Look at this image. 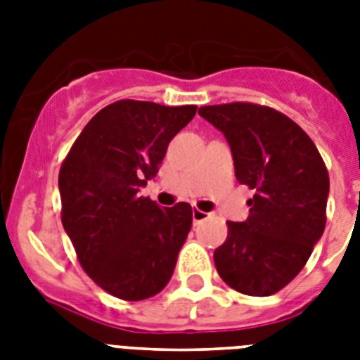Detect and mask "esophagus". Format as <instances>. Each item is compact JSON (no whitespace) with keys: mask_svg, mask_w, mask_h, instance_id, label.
<instances>
[{"mask_svg":"<svg viewBox=\"0 0 360 360\" xmlns=\"http://www.w3.org/2000/svg\"><path fill=\"white\" fill-rule=\"evenodd\" d=\"M205 219H207V213H203L200 209H192V222H194V226H198Z\"/></svg>","mask_w":360,"mask_h":360,"instance_id":"obj_1","label":"esophagus"}]
</instances>
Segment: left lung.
<instances>
[{
  "label": "left lung",
  "instance_id": "left-lung-1",
  "mask_svg": "<svg viewBox=\"0 0 360 360\" xmlns=\"http://www.w3.org/2000/svg\"><path fill=\"white\" fill-rule=\"evenodd\" d=\"M198 114L230 143L236 177L256 191L245 222H228L214 250L220 278L245 295L267 297L301 273L325 230L329 174L304 130L267 106H202Z\"/></svg>",
  "mask_w": 360,
  "mask_h": 360
}]
</instances>
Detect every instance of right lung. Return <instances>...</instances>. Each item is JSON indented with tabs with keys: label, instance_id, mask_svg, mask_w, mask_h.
Returning <instances> with one entry per match:
<instances>
[{
	"label": "right lung",
	"instance_id": "add662e5",
	"mask_svg": "<svg viewBox=\"0 0 360 360\" xmlns=\"http://www.w3.org/2000/svg\"><path fill=\"white\" fill-rule=\"evenodd\" d=\"M196 106L117 101L76 138L59 169L61 222L95 284L124 301L164 290L191 231L192 207L138 196Z\"/></svg>",
	"mask_w": 360,
	"mask_h": 360
}]
</instances>
